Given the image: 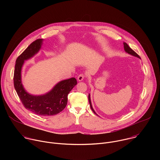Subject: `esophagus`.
Returning a JSON list of instances; mask_svg holds the SVG:
<instances>
[{
	"instance_id": "1",
	"label": "esophagus",
	"mask_w": 160,
	"mask_h": 160,
	"mask_svg": "<svg viewBox=\"0 0 160 160\" xmlns=\"http://www.w3.org/2000/svg\"><path fill=\"white\" fill-rule=\"evenodd\" d=\"M83 79H84V75H83V74H80V75H78V77H77V80H78V81H79V82L82 81Z\"/></svg>"
}]
</instances>
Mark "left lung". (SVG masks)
Segmentation results:
<instances>
[{
	"label": "left lung",
	"mask_w": 160,
	"mask_h": 160,
	"mask_svg": "<svg viewBox=\"0 0 160 160\" xmlns=\"http://www.w3.org/2000/svg\"><path fill=\"white\" fill-rule=\"evenodd\" d=\"M123 48H124L125 51L127 53H128V54H130V55H131V56H134V57H137V58H139V59L141 58L139 56V55H138V54H137L136 52H135L128 46V44H127V43H125V42H123ZM88 101H89V104H90V106L91 109L92 110V111L96 114V115L98 116V115L95 112L94 109L93 108H92V102H91V100H90V94H88Z\"/></svg>",
	"instance_id": "left-lung-1"
}]
</instances>
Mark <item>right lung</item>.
I'll return each mask as SVG.
<instances>
[{"label":"right lung","mask_w":160,"mask_h":160,"mask_svg":"<svg viewBox=\"0 0 160 160\" xmlns=\"http://www.w3.org/2000/svg\"><path fill=\"white\" fill-rule=\"evenodd\" d=\"M43 39L32 42L16 59L14 73V85L25 108L38 115L53 116L66 106L68 95L77 84L75 78L61 80L44 94L33 95L28 92L22 83V68L25 61L32 58L41 49Z\"/></svg>","instance_id":"right-lung-1"}]
</instances>
